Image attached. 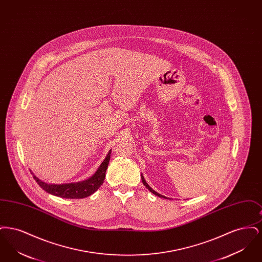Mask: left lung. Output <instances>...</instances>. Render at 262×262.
<instances>
[{"instance_id": "obj_1", "label": "left lung", "mask_w": 262, "mask_h": 262, "mask_svg": "<svg viewBox=\"0 0 262 262\" xmlns=\"http://www.w3.org/2000/svg\"><path fill=\"white\" fill-rule=\"evenodd\" d=\"M141 180H142V183H143V185L145 186V187H147L148 189H149L150 191L153 193V194H155V195H157V196H159V198H163V199H167V198H165V196H163L161 195L160 193H158V192H156L155 190H153L151 187L148 186V184L145 182V180H144V178H143V176H141Z\"/></svg>"}]
</instances>
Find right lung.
Instances as JSON below:
<instances>
[{"instance_id":"add662e5","label":"right lung","mask_w":262,"mask_h":262,"mask_svg":"<svg viewBox=\"0 0 262 262\" xmlns=\"http://www.w3.org/2000/svg\"><path fill=\"white\" fill-rule=\"evenodd\" d=\"M111 150L107 154L104 161L100 165L98 170L95 172L91 178L85 181L78 182V183H72V184H62V185H51L42 182L39 180L36 176L33 174L34 180L36 181L38 185L42 187L45 191L49 192L53 195L62 198V199H84L94 193L100 186L103 184L105 179V173L108 168V164L111 157ZM32 174V173H31Z\"/></svg>"}]
</instances>
